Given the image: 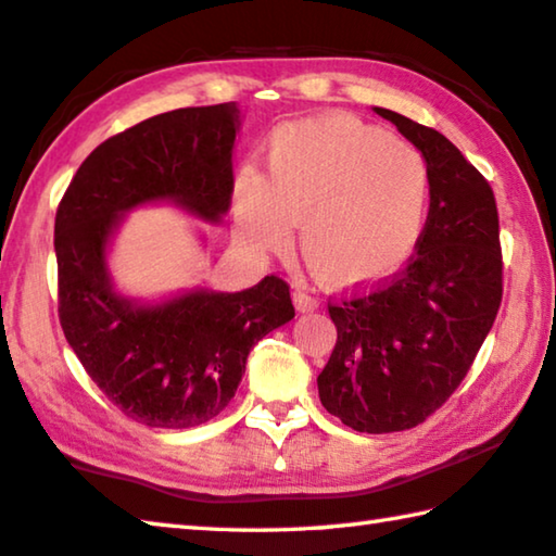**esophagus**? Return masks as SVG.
Returning <instances> with one entry per match:
<instances>
[{
	"instance_id": "34e87169",
	"label": "esophagus",
	"mask_w": 556,
	"mask_h": 556,
	"mask_svg": "<svg viewBox=\"0 0 556 556\" xmlns=\"http://www.w3.org/2000/svg\"><path fill=\"white\" fill-rule=\"evenodd\" d=\"M291 299H294V306L299 313H308L313 308H318V301L308 296V291L304 287H294V294H291Z\"/></svg>"
}]
</instances>
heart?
<instances>
[{"instance_id":"1","label":"heart","mask_w":556,"mask_h":556,"mask_svg":"<svg viewBox=\"0 0 556 556\" xmlns=\"http://www.w3.org/2000/svg\"><path fill=\"white\" fill-rule=\"evenodd\" d=\"M430 214V173L416 150L348 114L291 121L267 140V177L233 185V233L255 255L299 250L330 289L391 279L418 248Z\"/></svg>"}]
</instances>
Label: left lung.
<instances>
[{
	"mask_svg": "<svg viewBox=\"0 0 556 556\" xmlns=\"http://www.w3.org/2000/svg\"><path fill=\"white\" fill-rule=\"evenodd\" d=\"M430 173V214L408 267L328 306L336 350L318 375L330 416L357 432L416 428L467 377L501 306L498 211L489 181L435 128L375 106Z\"/></svg>",
	"mask_w": 556,
	"mask_h": 556,
	"instance_id": "obj_1",
	"label": "left lung"
}]
</instances>
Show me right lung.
I'll return each mask as SVG.
<instances>
[{"mask_svg": "<svg viewBox=\"0 0 556 556\" xmlns=\"http://www.w3.org/2000/svg\"><path fill=\"white\" fill-rule=\"evenodd\" d=\"M240 124L236 102L140 121L79 165L58 206L60 326L106 399L148 428L216 418L236 396L255 342L294 318L279 277L233 294L194 287L146 301L124 294L109 269L130 211L169 204L201 224L224 220Z\"/></svg>", "mask_w": 556, "mask_h": 556, "instance_id": "right-lung-1", "label": "right lung"}]
</instances>
